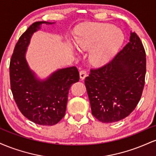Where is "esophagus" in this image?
Returning <instances> with one entry per match:
<instances>
[{"label":"esophagus","instance_id":"obj_1","mask_svg":"<svg viewBox=\"0 0 156 156\" xmlns=\"http://www.w3.org/2000/svg\"><path fill=\"white\" fill-rule=\"evenodd\" d=\"M80 79L81 80H83L84 78H86V77H87V72H86V71H84V70H81V71H80Z\"/></svg>","mask_w":156,"mask_h":156}]
</instances>
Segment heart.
<instances>
[{"instance_id":"1","label":"heart","mask_w":156,"mask_h":156,"mask_svg":"<svg viewBox=\"0 0 156 156\" xmlns=\"http://www.w3.org/2000/svg\"><path fill=\"white\" fill-rule=\"evenodd\" d=\"M124 41L119 29L111 24L89 25L77 35L76 44L82 51H89L92 65H105L115 55Z\"/></svg>"}]
</instances>
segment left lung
<instances>
[{"instance_id": "obj_1", "label": "left lung", "mask_w": 156, "mask_h": 156, "mask_svg": "<svg viewBox=\"0 0 156 156\" xmlns=\"http://www.w3.org/2000/svg\"><path fill=\"white\" fill-rule=\"evenodd\" d=\"M145 74L144 46L136 34L130 31L129 42L114 59L91 69L85 78L92 115L104 123L128 117L140 100Z\"/></svg>"}]
</instances>
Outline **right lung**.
<instances>
[{"label":"right lung","mask_w":156,"mask_h":156,"mask_svg":"<svg viewBox=\"0 0 156 156\" xmlns=\"http://www.w3.org/2000/svg\"><path fill=\"white\" fill-rule=\"evenodd\" d=\"M42 24L55 23H34L16 44L9 66L11 89L19 110L27 119L38 125H53L64 117L69 88L80 77L76 67L57 69L44 79L31 69L26 58L27 48Z\"/></svg>","instance_id":"obj_1"}]
</instances>
